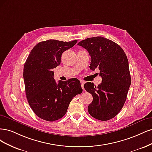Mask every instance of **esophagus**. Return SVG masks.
<instances>
[{"label": "esophagus", "mask_w": 152, "mask_h": 152, "mask_svg": "<svg viewBox=\"0 0 152 152\" xmlns=\"http://www.w3.org/2000/svg\"><path fill=\"white\" fill-rule=\"evenodd\" d=\"M84 84H85V81L81 80V86L82 87V88L84 90Z\"/></svg>", "instance_id": "obj_1"}]
</instances>
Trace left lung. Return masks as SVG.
Here are the masks:
<instances>
[{
	"label": "left lung",
	"instance_id": "left-lung-1",
	"mask_svg": "<svg viewBox=\"0 0 152 152\" xmlns=\"http://www.w3.org/2000/svg\"><path fill=\"white\" fill-rule=\"evenodd\" d=\"M91 56L90 69L100 71L102 83L96 86L86 83L85 89L93 96L88 107L89 114L100 121L114 118L126 102L131 85L128 60L123 49L102 37L88 38L77 43Z\"/></svg>",
	"mask_w": 152,
	"mask_h": 152
}]
</instances>
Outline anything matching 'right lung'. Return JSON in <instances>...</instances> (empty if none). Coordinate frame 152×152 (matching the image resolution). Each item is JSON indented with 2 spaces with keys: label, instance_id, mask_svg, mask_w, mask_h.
I'll return each instance as SVG.
<instances>
[{
  "label": "right lung",
  "instance_id": "add662e5",
  "mask_svg": "<svg viewBox=\"0 0 152 152\" xmlns=\"http://www.w3.org/2000/svg\"><path fill=\"white\" fill-rule=\"evenodd\" d=\"M77 42H39L24 63L23 78L28 104L34 113L43 120L52 122L62 118L72 99L83 91L76 78L57 83L52 70L61 64L62 53Z\"/></svg>",
  "mask_w": 152,
  "mask_h": 152
}]
</instances>
